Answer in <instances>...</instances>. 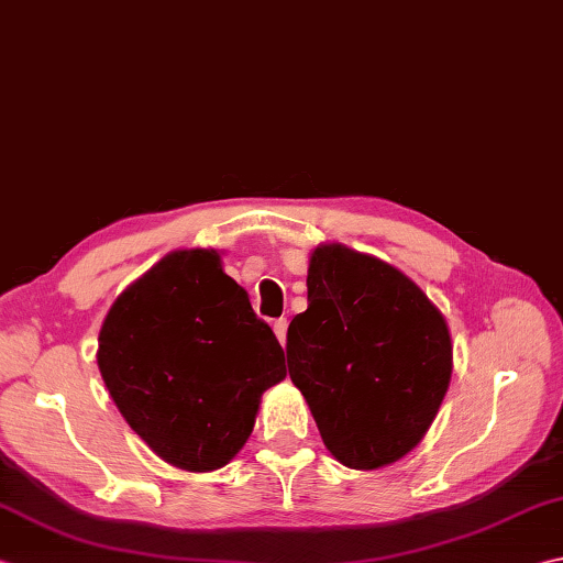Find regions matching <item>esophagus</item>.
Returning <instances> with one entry per match:
<instances>
[{"label":"esophagus","mask_w":563,"mask_h":563,"mask_svg":"<svg viewBox=\"0 0 563 563\" xmlns=\"http://www.w3.org/2000/svg\"><path fill=\"white\" fill-rule=\"evenodd\" d=\"M273 332L278 336L280 344L285 346V339H288V319H278V322L273 324Z\"/></svg>","instance_id":"obj_1"}]
</instances>
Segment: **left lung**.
Here are the masks:
<instances>
[{
  "mask_svg": "<svg viewBox=\"0 0 563 563\" xmlns=\"http://www.w3.org/2000/svg\"><path fill=\"white\" fill-rule=\"evenodd\" d=\"M285 351L329 454L358 471L422 442L454 371L446 319L420 285L344 244L310 253L307 310Z\"/></svg>",
  "mask_w": 563,
  "mask_h": 563,
  "instance_id": "8db88e82",
  "label": "left lung"
}]
</instances>
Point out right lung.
<instances>
[{
	"instance_id": "add662e5",
	"label": "right lung",
	"mask_w": 563,
	"mask_h": 563,
	"mask_svg": "<svg viewBox=\"0 0 563 563\" xmlns=\"http://www.w3.org/2000/svg\"><path fill=\"white\" fill-rule=\"evenodd\" d=\"M97 366L129 427L165 464L227 466L256 424L285 354L217 249H178L121 292L99 329Z\"/></svg>"
}]
</instances>
